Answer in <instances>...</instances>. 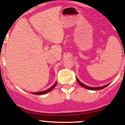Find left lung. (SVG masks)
Wrapping results in <instances>:
<instances>
[{
  "label": "left lung",
  "instance_id": "1",
  "mask_svg": "<svg viewBox=\"0 0 125 125\" xmlns=\"http://www.w3.org/2000/svg\"><path fill=\"white\" fill-rule=\"evenodd\" d=\"M76 79H77V81L78 82V83H79V84L81 86H83V88H85L86 89H90V90H99V89H102L104 88H105V87H106L108 85H105V86H101V87H96V88H92V87H89V86H88L85 85L83 84V83H81L80 81L78 80V79L77 78V77H76Z\"/></svg>",
  "mask_w": 125,
  "mask_h": 125
}]
</instances>
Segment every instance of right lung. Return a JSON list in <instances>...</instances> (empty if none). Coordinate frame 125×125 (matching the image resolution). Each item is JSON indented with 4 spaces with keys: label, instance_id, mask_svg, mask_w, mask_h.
<instances>
[{
    "label": "right lung",
    "instance_id": "1",
    "mask_svg": "<svg viewBox=\"0 0 125 125\" xmlns=\"http://www.w3.org/2000/svg\"><path fill=\"white\" fill-rule=\"evenodd\" d=\"M56 84H57V83H54V85L53 86H51L50 88H49L48 89H47V90H45V91H44L39 92H32V93H33V94H34V95H42V94H46V93H47V92H48L51 91L52 90V89H53L54 87H55V86L56 85Z\"/></svg>",
    "mask_w": 125,
    "mask_h": 125
}]
</instances>
